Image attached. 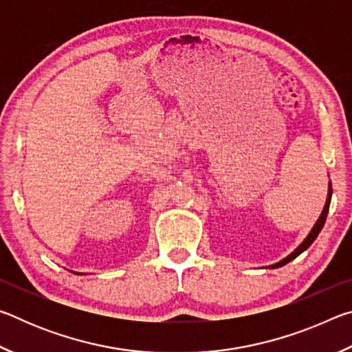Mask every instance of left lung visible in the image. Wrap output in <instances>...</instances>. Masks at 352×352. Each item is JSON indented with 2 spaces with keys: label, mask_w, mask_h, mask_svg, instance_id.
<instances>
[{
  "label": "left lung",
  "mask_w": 352,
  "mask_h": 352,
  "mask_svg": "<svg viewBox=\"0 0 352 352\" xmlns=\"http://www.w3.org/2000/svg\"><path fill=\"white\" fill-rule=\"evenodd\" d=\"M331 197H332V184H331V182H329V186H327V197H326V204H324L323 211H321L318 220H317V222H315V225L312 226V230L309 231V234L306 236V239L302 241V242L300 243V245H298V247L294 250V252L285 256L284 259H281L279 262H275V264H272V265H269V267H264V269H278V267H283V265L287 264V262L294 261V259L296 258V256H300L302 252H306V250L312 245V242H314L315 239H317V236L320 234V231H321V228H323V225H324V222H326L327 212H329Z\"/></svg>",
  "instance_id": "obj_1"
}]
</instances>
